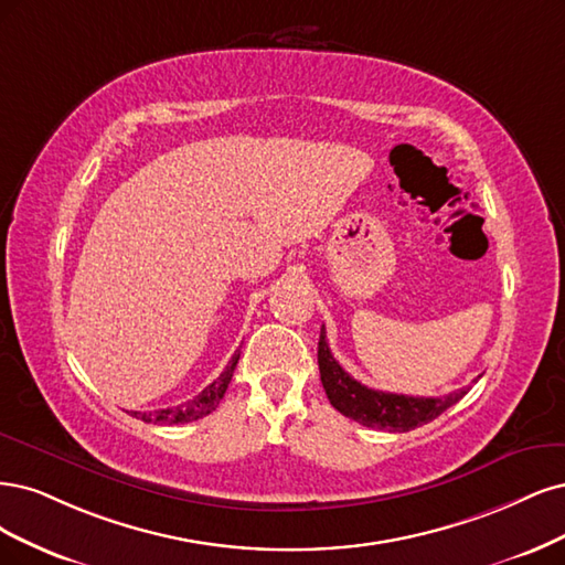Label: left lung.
<instances>
[{
    "label": "left lung",
    "mask_w": 565,
    "mask_h": 565,
    "mask_svg": "<svg viewBox=\"0 0 565 565\" xmlns=\"http://www.w3.org/2000/svg\"><path fill=\"white\" fill-rule=\"evenodd\" d=\"M319 373L326 396L335 411L350 420L385 431H408L431 423L444 411L455 406L469 392V387L455 390L446 396H406L371 390L361 385L348 371H344L326 342V329L321 326L319 335Z\"/></svg>",
    "instance_id": "left-lung-1"
}]
</instances>
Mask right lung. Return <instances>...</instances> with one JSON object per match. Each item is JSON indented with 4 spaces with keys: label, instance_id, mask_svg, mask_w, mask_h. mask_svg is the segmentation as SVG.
Listing matches in <instances>:
<instances>
[{
    "label": "right lung",
    "instance_id": "right-lung-1",
    "mask_svg": "<svg viewBox=\"0 0 565 565\" xmlns=\"http://www.w3.org/2000/svg\"><path fill=\"white\" fill-rule=\"evenodd\" d=\"M236 363H239V352H234L232 361L227 363V369L221 373V377H215L209 387H204L194 398H190V402H183L173 408L154 411V413L134 411V417H138V420H142V423H154V425H185V423L199 420V417H206L209 413H213L217 408L221 398L225 396Z\"/></svg>",
    "mask_w": 565,
    "mask_h": 565
}]
</instances>
